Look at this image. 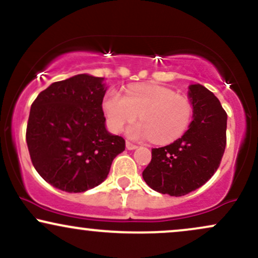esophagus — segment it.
<instances>
[{"label": "esophagus", "instance_id": "obj_1", "mask_svg": "<svg viewBox=\"0 0 258 258\" xmlns=\"http://www.w3.org/2000/svg\"><path fill=\"white\" fill-rule=\"evenodd\" d=\"M126 148L128 150H135V149H137V146H136V144H133V143H131V142H126Z\"/></svg>", "mask_w": 258, "mask_h": 258}]
</instances>
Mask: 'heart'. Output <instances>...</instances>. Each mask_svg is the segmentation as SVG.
Returning a JSON list of instances; mask_svg holds the SVG:
<instances>
[{
	"instance_id": "b5f03b06",
	"label": "heart",
	"mask_w": 258,
	"mask_h": 258,
	"mask_svg": "<svg viewBox=\"0 0 258 258\" xmlns=\"http://www.w3.org/2000/svg\"><path fill=\"white\" fill-rule=\"evenodd\" d=\"M106 122L114 132L138 116L141 122L126 130L127 137L142 141L153 138L159 144L176 141L186 131L193 116V106L185 97L159 85H135L120 94L110 91L102 103Z\"/></svg>"
}]
</instances>
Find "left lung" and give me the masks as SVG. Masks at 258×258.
Instances as JSON below:
<instances>
[{"mask_svg": "<svg viewBox=\"0 0 258 258\" xmlns=\"http://www.w3.org/2000/svg\"><path fill=\"white\" fill-rule=\"evenodd\" d=\"M193 121L182 137L152 149V161L143 179L161 194L182 197L214 176L226 149L227 114L220 100L200 84L189 85Z\"/></svg>", "mask_w": 258, "mask_h": 258, "instance_id": "left-lung-1", "label": "left lung"}]
</instances>
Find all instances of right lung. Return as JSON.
<instances>
[{
    "label": "right lung",
    "mask_w": 258,
    "mask_h": 258,
    "mask_svg": "<svg viewBox=\"0 0 258 258\" xmlns=\"http://www.w3.org/2000/svg\"><path fill=\"white\" fill-rule=\"evenodd\" d=\"M104 78L79 74L53 82L32 103L26 143L47 183L82 193L104 182L125 139L106 130L102 103Z\"/></svg>",
    "instance_id": "obj_1"
}]
</instances>
